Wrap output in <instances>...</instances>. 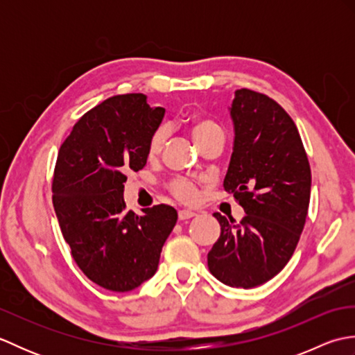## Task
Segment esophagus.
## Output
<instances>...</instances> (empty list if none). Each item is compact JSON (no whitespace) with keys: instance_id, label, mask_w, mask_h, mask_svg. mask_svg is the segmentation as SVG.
I'll use <instances>...</instances> for the list:
<instances>
[{"instance_id":"1","label":"esophagus","mask_w":355,"mask_h":355,"mask_svg":"<svg viewBox=\"0 0 355 355\" xmlns=\"http://www.w3.org/2000/svg\"><path fill=\"white\" fill-rule=\"evenodd\" d=\"M197 216V214L191 212V210H180L178 212V220L180 221H186V220H191V218Z\"/></svg>"}]
</instances>
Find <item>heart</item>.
Listing matches in <instances>:
<instances>
[{
	"mask_svg": "<svg viewBox=\"0 0 355 355\" xmlns=\"http://www.w3.org/2000/svg\"><path fill=\"white\" fill-rule=\"evenodd\" d=\"M189 130L192 132L193 140L201 148L205 146L207 141L214 139H224V130L216 120L205 117V116H193L189 119ZM166 141V130L164 128H158V130L150 135L148 143V157L157 158L160 155L162 149ZM169 191L178 201L191 205L197 198L198 189L189 180L184 178H175L169 183Z\"/></svg>",
	"mask_w": 355,
	"mask_h": 355,
	"instance_id": "obj_1",
	"label": "heart"
}]
</instances>
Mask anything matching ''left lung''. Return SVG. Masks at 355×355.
<instances>
[{
    "label": "left lung",
    "mask_w": 355,
    "mask_h": 355,
    "mask_svg": "<svg viewBox=\"0 0 355 355\" xmlns=\"http://www.w3.org/2000/svg\"><path fill=\"white\" fill-rule=\"evenodd\" d=\"M230 116L235 143L224 191L245 216L236 223L214 214L221 235L207 266L223 284L253 288L275 277L296 250L310 206L311 169L296 125L276 101L241 88Z\"/></svg>",
    "instance_id": "left-lung-1"
}]
</instances>
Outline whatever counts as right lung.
I'll return each instance as SVG.
<instances>
[{
  "label": "right lung",
  "instance_id": "add662e5",
  "mask_svg": "<svg viewBox=\"0 0 355 355\" xmlns=\"http://www.w3.org/2000/svg\"><path fill=\"white\" fill-rule=\"evenodd\" d=\"M164 116L140 93L114 96L87 111L59 148L53 207L65 243L84 275L125 293L153 277L177 210L158 205L126 210L123 183L143 169L148 143Z\"/></svg>",
  "mask_w": 355,
  "mask_h": 355
}]
</instances>
